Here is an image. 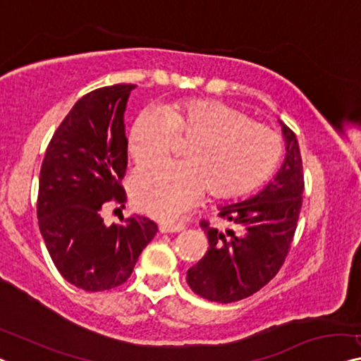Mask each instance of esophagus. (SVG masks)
Masks as SVG:
<instances>
[{"instance_id": "obj_1", "label": "esophagus", "mask_w": 361, "mask_h": 361, "mask_svg": "<svg viewBox=\"0 0 361 361\" xmlns=\"http://www.w3.org/2000/svg\"><path fill=\"white\" fill-rule=\"evenodd\" d=\"M185 230V225H171V224H164L160 225V232L162 233H176V232H183Z\"/></svg>"}]
</instances>
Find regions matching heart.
<instances>
[{"instance_id":"1","label":"heart","mask_w":361,"mask_h":361,"mask_svg":"<svg viewBox=\"0 0 361 361\" xmlns=\"http://www.w3.org/2000/svg\"><path fill=\"white\" fill-rule=\"evenodd\" d=\"M178 141L185 162L142 166L131 176V196L141 211L173 222L201 199L243 195L261 185L282 155L276 131L245 111L214 100H190L169 110L149 106L136 118L128 150L137 165L166 157Z\"/></svg>"}]
</instances>
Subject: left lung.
Returning a JSON list of instances; mask_svg holds the SVG:
<instances>
[{"label":"left lung","instance_id":"8db88e82","mask_svg":"<svg viewBox=\"0 0 361 361\" xmlns=\"http://www.w3.org/2000/svg\"><path fill=\"white\" fill-rule=\"evenodd\" d=\"M285 160L276 176L245 201L219 206V215L243 230L236 236L201 222L209 240L206 256L188 269L186 282L199 297L217 303H232L256 293L274 279L282 267L297 230L303 164L297 136L283 125Z\"/></svg>","mask_w":361,"mask_h":361}]
</instances>
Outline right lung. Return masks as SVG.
Here are the masks:
<instances>
[{
  "instance_id": "right-lung-1",
  "label": "right lung",
  "mask_w": 361,
  "mask_h": 361,
  "mask_svg": "<svg viewBox=\"0 0 361 361\" xmlns=\"http://www.w3.org/2000/svg\"><path fill=\"white\" fill-rule=\"evenodd\" d=\"M133 84L92 90L53 134L39 178V228L58 271L87 292L128 281L157 225L131 215L105 225L102 209L126 202L120 180L128 165L125 111Z\"/></svg>"
}]
</instances>
